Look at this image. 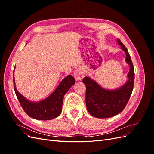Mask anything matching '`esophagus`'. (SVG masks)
Wrapping results in <instances>:
<instances>
[{
	"label": "esophagus",
	"mask_w": 154,
	"mask_h": 154,
	"mask_svg": "<svg viewBox=\"0 0 154 154\" xmlns=\"http://www.w3.org/2000/svg\"><path fill=\"white\" fill-rule=\"evenodd\" d=\"M74 76L76 80H82V79L84 76V71H83V70L82 68L79 67L76 70V71L74 72Z\"/></svg>",
	"instance_id": "34e87169"
}]
</instances>
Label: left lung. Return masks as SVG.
<instances>
[{
    "label": "left lung",
    "mask_w": 154,
    "mask_h": 154,
    "mask_svg": "<svg viewBox=\"0 0 154 154\" xmlns=\"http://www.w3.org/2000/svg\"><path fill=\"white\" fill-rule=\"evenodd\" d=\"M118 42L126 53V62L130 66L128 80L116 90L108 91L100 87L90 78L85 77L83 83L86 87L85 102L88 112L97 118H108L123 110L130 99L134 88V69L127 49L118 39Z\"/></svg>",
    "instance_id": "obj_1"
}]
</instances>
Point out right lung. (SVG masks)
I'll list each match as a JSON object with an SVG mask.
<instances>
[{"label": "right lung", "instance_id": "obj_1", "mask_svg": "<svg viewBox=\"0 0 154 154\" xmlns=\"http://www.w3.org/2000/svg\"><path fill=\"white\" fill-rule=\"evenodd\" d=\"M74 83L75 79L69 75L63 79L48 98L38 103H32L17 91L13 78L14 90L22 109L31 118L39 120H50L58 117L62 112L63 96Z\"/></svg>", "mask_w": 154, "mask_h": 154}]
</instances>
